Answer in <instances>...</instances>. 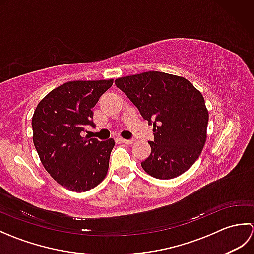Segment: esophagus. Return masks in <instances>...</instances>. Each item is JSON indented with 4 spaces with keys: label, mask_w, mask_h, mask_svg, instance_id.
<instances>
[{
    "label": "esophagus",
    "mask_w": 254,
    "mask_h": 254,
    "mask_svg": "<svg viewBox=\"0 0 254 254\" xmlns=\"http://www.w3.org/2000/svg\"><path fill=\"white\" fill-rule=\"evenodd\" d=\"M119 142L124 143V144H133L134 143V139H126V138H118Z\"/></svg>",
    "instance_id": "1"
}]
</instances>
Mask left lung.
I'll use <instances>...</instances> for the list:
<instances>
[{
	"mask_svg": "<svg viewBox=\"0 0 254 254\" xmlns=\"http://www.w3.org/2000/svg\"><path fill=\"white\" fill-rule=\"evenodd\" d=\"M153 126L150 154L143 169L157 179H172L195 163L206 141L208 111L202 94L185 77L145 72L115 80Z\"/></svg>",
	"mask_w": 254,
	"mask_h": 254,
	"instance_id": "1",
	"label": "left lung"
}]
</instances>
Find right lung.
Masks as SVG:
<instances>
[{"mask_svg": "<svg viewBox=\"0 0 254 254\" xmlns=\"http://www.w3.org/2000/svg\"><path fill=\"white\" fill-rule=\"evenodd\" d=\"M112 83L113 79L67 82L51 90L32 116V139L41 163L69 191H88L107 175L115 141L88 139L80 133L87 126L96 127L91 108Z\"/></svg>", "mask_w": 254, "mask_h": 254, "instance_id": "right-lung-1", "label": "right lung"}]
</instances>
